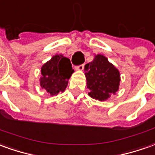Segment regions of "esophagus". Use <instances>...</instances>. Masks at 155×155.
Here are the masks:
<instances>
[{"label": "esophagus", "mask_w": 155, "mask_h": 155, "mask_svg": "<svg viewBox=\"0 0 155 155\" xmlns=\"http://www.w3.org/2000/svg\"><path fill=\"white\" fill-rule=\"evenodd\" d=\"M84 67H85V65H84V64H81V65H78V66L75 67V70H80V71H82V70H84Z\"/></svg>", "instance_id": "obj_1"}]
</instances>
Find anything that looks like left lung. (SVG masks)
Returning <instances> with one entry per match:
<instances>
[{
	"instance_id": "obj_1",
	"label": "left lung",
	"mask_w": 155,
	"mask_h": 155,
	"mask_svg": "<svg viewBox=\"0 0 155 155\" xmlns=\"http://www.w3.org/2000/svg\"><path fill=\"white\" fill-rule=\"evenodd\" d=\"M85 71L91 97L106 101L118 91L120 73L103 55H96L91 62L85 64Z\"/></svg>"
}]
</instances>
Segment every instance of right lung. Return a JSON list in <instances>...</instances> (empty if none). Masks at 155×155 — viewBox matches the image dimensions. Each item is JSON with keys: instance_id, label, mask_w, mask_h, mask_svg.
I'll return each instance as SVG.
<instances>
[{"instance_id": "1", "label": "right lung", "mask_w": 155, "mask_h": 155, "mask_svg": "<svg viewBox=\"0 0 155 155\" xmlns=\"http://www.w3.org/2000/svg\"><path fill=\"white\" fill-rule=\"evenodd\" d=\"M74 70L70 60L62 54H56L41 68L40 85L51 96L64 91Z\"/></svg>"}]
</instances>
